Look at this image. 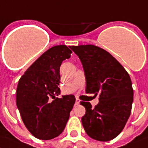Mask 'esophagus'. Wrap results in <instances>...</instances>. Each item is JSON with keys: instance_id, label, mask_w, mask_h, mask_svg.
<instances>
[{"instance_id": "obj_1", "label": "esophagus", "mask_w": 148, "mask_h": 148, "mask_svg": "<svg viewBox=\"0 0 148 148\" xmlns=\"http://www.w3.org/2000/svg\"><path fill=\"white\" fill-rule=\"evenodd\" d=\"M79 104H80V100H79L78 99H76V102H75V105H78Z\"/></svg>"}]
</instances>
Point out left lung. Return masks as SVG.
<instances>
[{"label": "left lung", "mask_w": 148, "mask_h": 148, "mask_svg": "<svg viewBox=\"0 0 148 148\" xmlns=\"http://www.w3.org/2000/svg\"><path fill=\"white\" fill-rule=\"evenodd\" d=\"M85 73L86 92L99 94L95 108L86 101L81 119L89 137L100 141L114 139L123 130L131 114L133 89L125 68L108 52L94 45L72 46Z\"/></svg>", "instance_id": "1"}]
</instances>
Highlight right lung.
<instances>
[{
  "label": "right lung",
  "instance_id": "add662e5",
  "mask_svg": "<svg viewBox=\"0 0 148 148\" xmlns=\"http://www.w3.org/2000/svg\"><path fill=\"white\" fill-rule=\"evenodd\" d=\"M72 51L65 45L51 47L27 69L18 80L16 105L25 127L34 137L50 140L64 130L75 103L74 95H62L58 87L60 66ZM50 98L53 100L51 101Z\"/></svg>",
  "mask_w": 148,
  "mask_h": 148
}]
</instances>
